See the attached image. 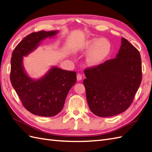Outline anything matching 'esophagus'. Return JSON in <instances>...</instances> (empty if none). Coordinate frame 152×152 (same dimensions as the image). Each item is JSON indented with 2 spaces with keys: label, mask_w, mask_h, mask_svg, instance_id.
Wrapping results in <instances>:
<instances>
[{
  "label": "esophagus",
  "mask_w": 152,
  "mask_h": 152,
  "mask_svg": "<svg viewBox=\"0 0 152 152\" xmlns=\"http://www.w3.org/2000/svg\"><path fill=\"white\" fill-rule=\"evenodd\" d=\"M82 80V76H81L80 74H77V81H81Z\"/></svg>",
  "instance_id": "obj_1"
}]
</instances>
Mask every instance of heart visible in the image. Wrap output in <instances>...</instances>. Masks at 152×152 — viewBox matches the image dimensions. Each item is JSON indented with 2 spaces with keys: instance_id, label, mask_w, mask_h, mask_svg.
<instances>
[{
  "instance_id": "obj_1",
  "label": "heart",
  "mask_w": 152,
  "mask_h": 152,
  "mask_svg": "<svg viewBox=\"0 0 152 152\" xmlns=\"http://www.w3.org/2000/svg\"><path fill=\"white\" fill-rule=\"evenodd\" d=\"M111 42L107 38H91L85 41L79 48L81 53H88L86 63L90 67H97L103 64L112 53Z\"/></svg>"
}]
</instances>
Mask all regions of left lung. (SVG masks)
<instances>
[{"instance_id":"8db88e82","label":"left lung","mask_w":152,"mask_h":152,"mask_svg":"<svg viewBox=\"0 0 152 152\" xmlns=\"http://www.w3.org/2000/svg\"><path fill=\"white\" fill-rule=\"evenodd\" d=\"M83 84L89 108L99 117L118 115L130 106L141 83L139 50L126 39L114 59L84 71Z\"/></svg>"}]
</instances>
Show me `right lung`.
<instances>
[{
	"instance_id": "1",
	"label": "right lung",
	"mask_w": 152,
	"mask_h": 152,
	"mask_svg": "<svg viewBox=\"0 0 152 152\" xmlns=\"http://www.w3.org/2000/svg\"><path fill=\"white\" fill-rule=\"evenodd\" d=\"M58 31L32 33L15 48L11 59L10 80L12 86L27 110L43 117L56 115L62 110L71 88L76 82V72L53 66L37 80L28 76L23 65V58L34 51L47 38H52Z\"/></svg>"
}]
</instances>
